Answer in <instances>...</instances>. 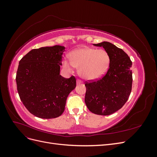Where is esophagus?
I'll list each match as a JSON object with an SVG mask.
<instances>
[{"label":"esophagus","mask_w":157,"mask_h":157,"mask_svg":"<svg viewBox=\"0 0 157 157\" xmlns=\"http://www.w3.org/2000/svg\"><path fill=\"white\" fill-rule=\"evenodd\" d=\"M82 82L81 81V80H79V79H77V84H82Z\"/></svg>","instance_id":"obj_1"}]
</instances>
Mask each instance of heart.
Wrapping results in <instances>:
<instances>
[{
    "label": "heart",
    "instance_id": "obj_1",
    "mask_svg": "<svg viewBox=\"0 0 157 157\" xmlns=\"http://www.w3.org/2000/svg\"><path fill=\"white\" fill-rule=\"evenodd\" d=\"M69 58L70 60H63V67L69 71L74 67L79 69L80 77L89 80L99 78L105 75L110 63V58L105 50L87 46L71 52Z\"/></svg>",
    "mask_w": 157,
    "mask_h": 157
}]
</instances>
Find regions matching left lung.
<instances>
[{"mask_svg":"<svg viewBox=\"0 0 157 157\" xmlns=\"http://www.w3.org/2000/svg\"><path fill=\"white\" fill-rule=\"evenodd\" d=\"M94 45L105 49L110 63L106 75L101 78L85 84L84 101L92 113L109 115L122 108L130 96L132 63L127 54L111 42L104 41Z\"/></svg>","mask_w":157,"mask_h":157,"instance_id":"8db88e82","label":"left lung"}]
</instances>
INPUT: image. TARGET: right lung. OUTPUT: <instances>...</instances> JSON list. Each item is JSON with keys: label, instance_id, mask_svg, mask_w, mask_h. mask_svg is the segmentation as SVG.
<instances>
[{"label": "right lung", "instance_id": "add662e5", "mask_svg": "<svg viewBox=\"0 0 157 157\" xmlns=\"http://www.w3.org/2000/svg\"><path fill=\"white\" fill-rule=\"evenodd\" d=\"M65 47L56 45L33 49L19 62L16 84L19 96L27 109L41 118L61 115L70 92L76 87L72 76L60 75Z\"/></svg>", "mask_w": 157, "mask_h": 157}]
</instances>
